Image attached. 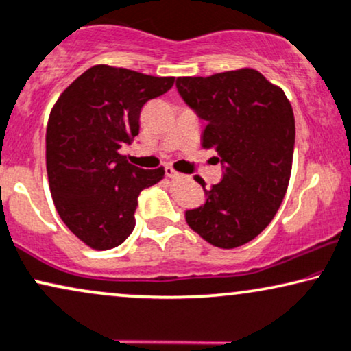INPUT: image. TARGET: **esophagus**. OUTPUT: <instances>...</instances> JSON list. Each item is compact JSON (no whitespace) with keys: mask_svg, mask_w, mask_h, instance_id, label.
I'll return each mask as SVG.
<instances>
[{"mask_svg":"<svg viewBox=\"0 0 351 351\" xmlns=\"http://www.w3.org/2000/svg\"><path fill=\"white\" fill-rule=\"evenodd\" d=\"M165 173H167L168 176H170V178H180V173L173 170L171 167H165Z\"/></svg>","mask_w":351,"mask_h":351,"instance_id":"esophagus-1","label":"esophagus"}]
</instances>
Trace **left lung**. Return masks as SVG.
Listing matches in <instances>:
<instances>
[{
  "label": "left lung",
  "instance_id": "8db88e82",
  "mask_svg": "<svg viewBox=\"0 0 351 351\" xmlns=\"http://www.w3.org/2000/svg\"><path fill=\"white\" fill-rule=\"evenodd\" d=\"M181 99L207 123L202 147L219 154L223 178L186 221L223 250L254 239L277 214L290 181L295 147L293 108L280 87L259 71L176 79ZM197 183L204 186L201 178Z\"/></svg>",
  "mask_w": 351,
  "mask_h": 351
}]
</instances>
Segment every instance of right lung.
Instances as JSON below:
<instances>
[{
    "label": "right lung",
    "instance_id": "1",
    "mask_svg": "<svg viewBox=\"0 0 351 351\" xmlns=\"http://www.w3.org/2000/svg\"><path fill=\"white\" fill-rule=\"evenodd\" d=\"M173 82L175 77L97 64L53 106L47 126L51 197L66 227L92 250H112L130 237L141 191L165 175L162 167L131 165L119 149L139 134L143 106Z\"/></svg>",
    "mask_w": 351,
    "mask_h": 351
}]
</instances>
